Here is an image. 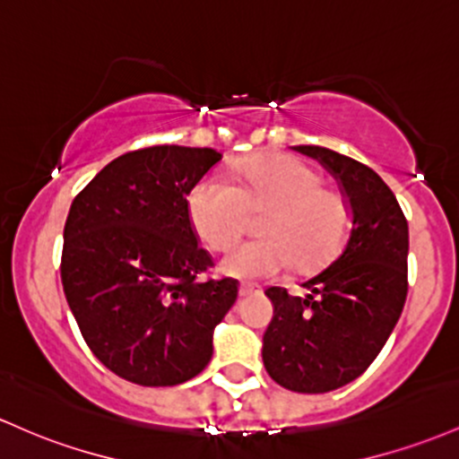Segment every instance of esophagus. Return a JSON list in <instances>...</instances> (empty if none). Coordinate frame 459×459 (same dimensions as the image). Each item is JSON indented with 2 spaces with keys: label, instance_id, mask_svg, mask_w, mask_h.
I'll use <instances>...</instances> for the list:
<instances>
[{
  "label": "esophagus",
  "instance_id": "obj_1",
  "mask_svg": "<svg viewBox=\"0 0 459 459\" xmlns=\"http://www.w3.org/2000/svg\"><path fill=\"white\" fill-rule=\"evenodd\" d=\"M255 291H259V287L253 285V283H241L239 285V296H241V299H244V296L255 294Z\"/></svg>",
  "mask_w": 459,
  "mask_h": 459
}]
</instances>
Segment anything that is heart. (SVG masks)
Segmentation results:
<instances>
[{"instance_id":"1","label":"heart","mask_w":459,"mask_h":459,"mask_svg":"<svg viewBox=\"0 0 459 459\" xmlns=\"http://www.w3.org/2000/svg\"><path fill=\"white\" fill-rule=\"evenodd\" d=\"M259 239L246 241L221 261L235 279H274L294 265L316 274L340 256L352 233V206L342 191L326 189L318 169L287 154L253 156L235 165V185L204 178L189 195V215L209 248L226 250L248 229L250 215Z\"/></svg>"}]
</instances>
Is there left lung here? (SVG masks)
<instances>
[{
    "mask_svg": "<svg viewBox=\"0 0 459 459\" xmlns=\"http://www.w3.org/2000/svg\"><path fill=\"white\" fill-rule=\"evenodd\" d=\"M340 180L352 206L344 253L303 287L305 299L268 287L274 316L264 366L279 385L322 394L351 384L379 355L407 299V220L368 165L320 145H299Z\"/></svg>",
    "mask_w": 459,
    "mask_h": 459,
    "instance_id": "1",
    "label": "left lung"
}]
</instances>
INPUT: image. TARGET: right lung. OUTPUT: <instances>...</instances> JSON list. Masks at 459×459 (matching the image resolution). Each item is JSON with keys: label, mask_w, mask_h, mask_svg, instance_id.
Instances as JSON below:
<instances>
[{"label": "right lung", "mask_w": 459, "mask_h": 459, "mask_svg": "<svg viewBox=\"0 0 459 459\" xmlns=\"http://www.w3.org/2000/svg\"><path fill=\"white\" fill-rule=\"evenodd\" d=\"M221 159L211 148L152 145L110 160L65 221V299L110 372L145 387L189 381L213 355V329L238 281L206 279L187 195Z\"/></svg>", "instance_id": "1"}]
</instances>
